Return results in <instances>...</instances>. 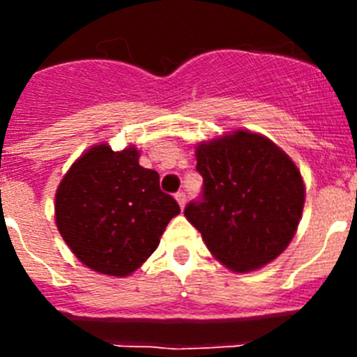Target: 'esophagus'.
<instances>
[{
  "mask_svg": "<svg viewBox=\"0 0 357 357\" xmlns=\"http://www.w3.org/2000/svg\"><path fill=\"white\" fill-rule=\"evenodd\" d=\"M175 198H176V202H178V206L184 209V206H185V193H184V191H178V193L175 195Z\"/></svg>",
  "mask_w": 357,
  "mask_h": 357,
  "instance_id": "esophagus-1",
  "label": "esophagus"
}]
</instances>
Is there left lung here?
Here are the masks:
<instances>
[{
	"label": "left lung",
	"mask_w": 357,
	"mask_h": 357,
	"mask_svg": "<svg viewBox=\"0 0 357 357\" xmlns=\"http://www.w3.org/2000/svg\"><path fill=\"white\" fill-rule=\"evenodd\" d=\"M202 195L184 214L216 259L234 272L273 261L289 245L304 207V182L284 151L238 130L197 148Z\"/></svg>",
	"instance_id": "left-lung-1"
}]
</instances>
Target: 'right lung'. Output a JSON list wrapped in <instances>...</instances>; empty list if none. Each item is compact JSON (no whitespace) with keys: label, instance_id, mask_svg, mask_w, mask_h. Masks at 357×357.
I'll use <instances>...</instances> for the list:
<instances>
[{"label":"right lung","instance_id":"right-lung-1","mask_svg":"<svg viewBox=\"0 0 357 357\" xmlns=\"http://www.w3.org/2000/svg\"><path fill=\"white\" fill-rule=\"evenodd\" d=\"M181 207L160 191L159 173L139 151L98 144L66 173L55 197L56 227L85 266L105 275L135 272L155 252Z\"/></svg>","mask_w":357,"mask_h":357}]
</instances>
